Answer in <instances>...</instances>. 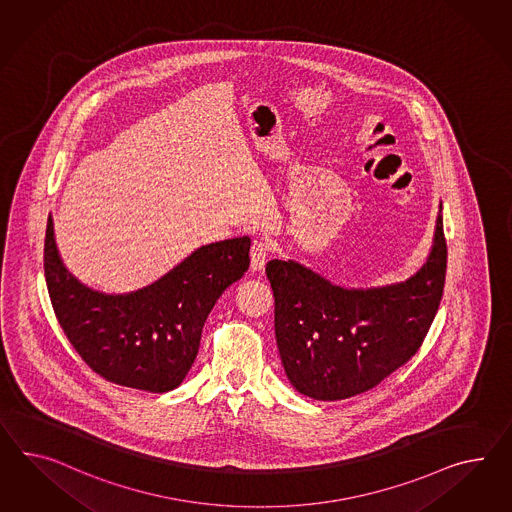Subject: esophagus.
Returning a JSON list of instances; mask_svg holds the SVG:
<instances>
[{"label": "esophagus", "mask_w": 512, "mask_h": 512, "mask_svg": "<svg viewBox=\"0 0 512 512\" xmlns=\"http://www.w3.org/2000/svg\"><path fill=\"white\" fill-rule=\"evenodd\" d=\"M268 244L264 242L263 238H255L251 244V251H249V266L251 272H261L268 259Z\"/></svg>", "instance_id": "34e87169"}]
</instances>
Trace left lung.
Instances as JSON below:
<instances>
[{
	"label": "left lung",
	"instance_id": "8db88e82",
	"mask_svg": "<svg viewBox=\"0 0 512 512\" xmlns=\"http://www.w3.org/2000/svg\"><path fill=\"white\" fill-rule=\"evenodd\" d=\"M445 270L442 205L427 263L401 283L346 289L296 261L266 264L277 350L292 387L315 401H343L378 386L423 343Z\"/></svg>",
	"mask_w": 512,
	"mask_h": 512
}]
</instances>
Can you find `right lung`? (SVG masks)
Here are the masks:
<instances>
[{"label":"right lung","mask_w":512,"mask_h":512,"mask_svg":"<svg viewBox=\"0 0 512 512\" xmlns=\"http://www.w3.org/2000/svg\"><path fill=\"white\" fill-rule=\"evenodd\" d=\"M248 236L195 249L151 285L125 294L93 291L57 251L54 220L44 240V276L70 345L95 373L119 386L166 393L194 365L208 313L249 268Z\"/></svg>","instance_id":"add662e5"}]
</instances>
